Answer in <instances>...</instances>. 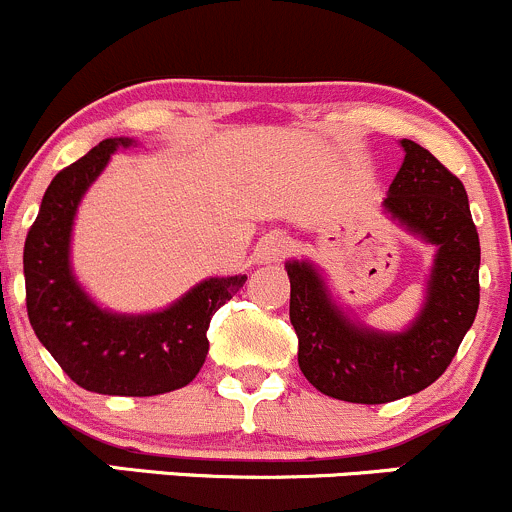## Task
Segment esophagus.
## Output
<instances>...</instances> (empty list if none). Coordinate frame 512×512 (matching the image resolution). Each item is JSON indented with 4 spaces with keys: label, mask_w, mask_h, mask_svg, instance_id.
I'll list each match as a JSON object with an SVG mask.
<instances>
[{
    "label": "esophagus",
    "mask_w": 512,
    "mask_h": 512,
    "mask_svg": "<svg viewBox=\"0 0 512 512\" xmlns=\"http://www.w3.org/2000/svg\"><path fill=\"white\" fill-rule=\"evenodd\" d=\"M289 247H292V240L284 233H279V230H274V233H267L265 238L260 240V245H257V260L279 262L287 255Z\"/></svg>",
    "instance_id": "1"
}]
</instances>
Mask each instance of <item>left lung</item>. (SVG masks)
<instances>
[{
    "label": "left lung",
    "mask_w": 512,
    "mask_h": 512,
    "mask_svg": "<svg viewBox=\"0 0 512 512\" xmlns=\"http://www.w3.org/2000/svg\"><path fill=\"white\" fill-rule=\"evenodd\" d=\"M400 147L405 161L387 188L383 211L437 250L412 324L402 331L360 324L333 299L314 262L284 265L301 373L324 395L358 405H383L432 385L459 351L481 297V245L464 184L412 139H402Z\"/></svg>",
    "instance_id": "left-lung-1"
}]
</instances>
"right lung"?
I'll return each mask as SVG.
<instances>
[{"label": "right lung", "instance_id": "add662e5", "mask_svg": "<svg viewBox=\"0 0 512 512\" xmlns=\"http://www.w3.org/2000/svg\"><path fill=\"white\" fill-rule=\"evenodd\" d=\"M129 147V137L102 139L46 188L24 245L26 311L36 338L73 383L100 395L152 397L196 378L213 314L240 292L247 274L203 279L149 314L102 309L85 292L71 265L75 213L112 154Z\"/></svg>", "mask_w": 512, "mask_h": 512}]
</instances>
